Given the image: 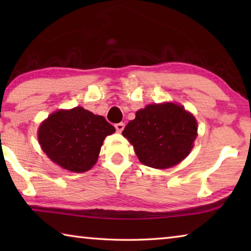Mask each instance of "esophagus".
I'll return each mask as SVG.
<instances>
[{
  "label": "esophagus",
  "mask_w": 251,
  "mask_h": 251,
  "mask_svg": "<svg viewBox=\"0 0 251 251\" xmlns=\"http://www.w3.org/2000/svg\"><path fill=\"white\" fill-rule=\"evenodd\" d=\"M124 127H125L124 123H118V124H115V128L118 133H122L123 129H124Z\"/></svg>",
  "instance_id": "1"
}]
</instances>
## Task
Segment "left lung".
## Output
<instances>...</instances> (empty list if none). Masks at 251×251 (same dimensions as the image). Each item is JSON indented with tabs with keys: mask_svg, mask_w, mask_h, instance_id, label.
Instances as JSON below:
<instances>
[{
	"mask_svg": "<svg viewBox=\"0 0 251 251\" xmlns=\"http://www.w3.org/2000/svg\"><path fill=\"white\" fill-rule=\"evenodd\" d=\"M122 134L134 146L141 163L164 169L180 163L192 151L197 122L182 106L154 104L137 110Z\"/></svg>",
	"mask_w": 251,
	"mask_h": 251,
	"instance_id": "left-lung-1",
	"label": "left lung"
}]
</instances>
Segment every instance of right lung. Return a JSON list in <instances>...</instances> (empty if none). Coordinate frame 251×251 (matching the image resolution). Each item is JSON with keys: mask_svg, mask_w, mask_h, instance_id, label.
Segmentation results:
<instances>
[{"mask_svg": "<svg viewBox=\"0 0 251 251\" xmlns=\"http://www.w3.org/2000/svg\"><path fill=\"white\" fill-rule=\"evenodd\" d=\"M115 127L103 116L83 107L57 110L42 123L39 142L54 163L75 173H84L95 165L100 147Z\"/></svg>", "mask_w": 251, "mask_h": 251, "instance_id": "obj_1", "label": "right lung"}]
</instances>
